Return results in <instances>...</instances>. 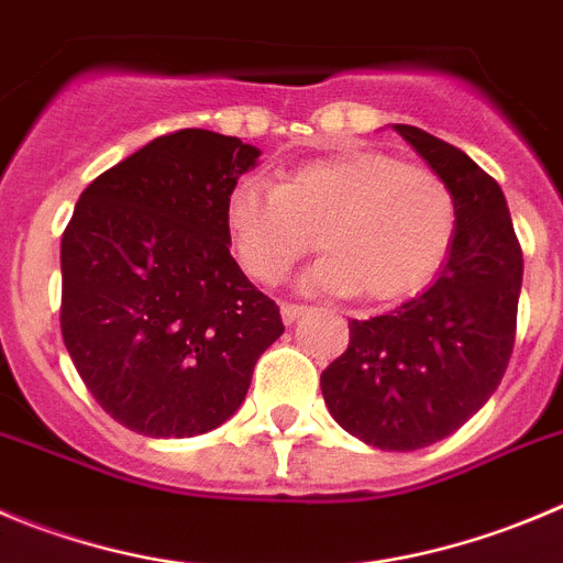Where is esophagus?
Segmentation results:
<instances>
[{
	"label": "esophagus",
	"mask_w": 563,
	"mask_h": 563,
	"mask_svg": "<svg viewBox=\"0 0 563 563\" xmlns=\"http://www.w3.org/2000/svg\"><path fill=\"white\" fill-rule=\"evenodd\" d=\"M280 313H283V322L291 324L294 319H299L302 313H306V306H297V302H283Z\"/></svg>",
	"instance_id": "1"
}]
</instances>
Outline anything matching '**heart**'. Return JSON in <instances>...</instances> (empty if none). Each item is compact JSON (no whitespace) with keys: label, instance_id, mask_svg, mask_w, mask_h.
Listing matches in <instances>:
<instances>
[{"label":"heart","instance_id":"obj_1","mask_svg":"<svg viewBox=\"0 0 563 563\" xmlns=\"http://www.w3.org/2000/svg\"><path fill=\"white\" fill-rule=\"evenodd\" d=\"M222 222L235 261L255 280H283L317 233L324 255L302 288L391 302L435 275L459 210L453 188L428 166L353 150L302 163L275 188L239 180L224 197Z\"/></svg>","mask_w":563,"mask_h":563}]
</instances>
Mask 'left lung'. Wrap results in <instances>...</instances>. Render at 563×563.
Here are the masks:
<instances>
[{"instance_id":"obj_1","label":"left lung","mask_w":563,"mask_h":563,"mask_svg":"<svg viewBox=\"0 0 563 563\" xmlns=\"http://www.w3.org/2000/svg\"><path fill=\"white\" fill-rule=\"evenodd\" d=\"M394 130L453 188V244L422 294L350 322L346 353L319 383L346 433L411 453L455 433L500 386L517 335L522 246L503 188L466 152L411 124Z\"/></svg>"}]
</instances>
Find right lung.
<instances>
[{
    "label": "right lung",
    "instance_id": "right-lung-1",
    "mask_svg": "<svg viewBox=\"0 0 563 563\" xmlns=\"http://www.w3.org/2000/svg\"><path fill=\"white\" fill-rule=\"evenodd\" d=\"M261 150L210 130L150 141L80 194L60 241V330L93 400L152 439L219 428L283 333L224 233Z\"/></svg>",
    "mask_w": 563,
    "mask_h": 563
}]
</instances>
